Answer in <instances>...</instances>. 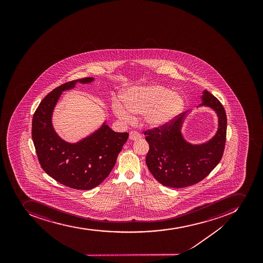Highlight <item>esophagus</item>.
<instances>
[{
	"label": "esophagus",
	"instance_id": "obj_1",
	"mask_svg": "<svg viewBox=\"0 0 263 263\" xmlns=\"http://www.w3.org/2000/svg\"><path fill=\"white\" fill-rule=\"evenodd\" d=\"M141 138V135H140V134H139V133L138 132H135V131H132V132L129 133V140H140Z\"/></svg>",
	"mask_w": 263,
	"mask_h": 263
}]
</instances>
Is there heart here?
<instances>
[{"label":"heart","instance_id":"b5f03b06","mask_svg":"<svg viewBox=\"0 0 263 263\" xmlns=\"http://www.w3.org/2000/svg\"><path fill=\"white\" fill-rule=\"evenodd\" d=\"M123 100L112 101V111L119 119L131 123L135 121L134 114H143L144 122L152 128L169 125L185 107L182 96L161 85L128 89L123 92Z\"/></svg>","mask_w":263,"mask_h":263}]
</instances>
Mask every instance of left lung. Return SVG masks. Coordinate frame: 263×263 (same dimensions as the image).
I'll use <instances>...</instances> for the list:
<instances>
[{"label":"left lung","instance_id":"1","mask_svg":"<svg viewBox=\"0 0 263 263\" xmlns=\"http://www.w3.org/2000/svg\"><path fill=\"white\" fill-rule=\"evenodd\" d=\"M199 107L214 110L218 117V129L204 143L192 144L181 133L189 112L180 114L169 125L145 131L149 149L145 162L151 174L164 186L181 189L204 179L219 164L226 140L227 117L223 105L209 91L202 92Z\"/></svg>","mask_w":263,"mask_h":263}]
</instances>
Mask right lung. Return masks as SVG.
Segmentation results:
<instances>
[{"label":"right lung","mask_w":263,"mask_h":263,"mask_svg":"<svg viewBox=\"0 0 263 263\" xmlns=\"http://www.w3.org/2000/svg\"><path fill=\"white\" fill-rule=\"evenodd\" d=\"M94 77L66 82L40 102L33 114L32 138L43 170L71 189L89 190L104 181L128 140V133L114 132L104 121L100 128L77 143L65 141L54 130L52 116L61 94L77 83L88 84Z\"/></svg>","instance_id":"right-lung-1"}]
</instances>
